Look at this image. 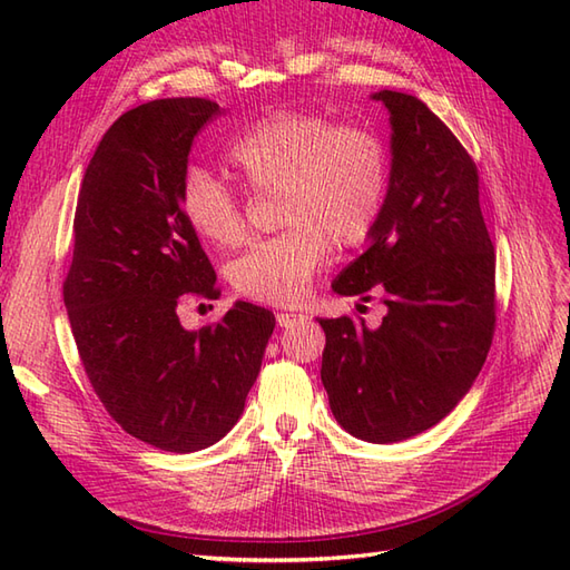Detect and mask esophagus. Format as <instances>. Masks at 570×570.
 <instances>
[{
	"instance_id": "34e87169",
	"label": "esophagus",
	"mask_w": 570,
	"mask_h": 570,
	"mask_svg": "<svg viewBox=\"0 0 570 570\" xmlns=\"http://www.w3.org/2000/svg\"><path fill=\"white\" fill-rule=\"evenodd\" d=\"M301 321H304V316H301V313H288V311L276 313V323L282 325V328H288V325L301 323Z\"/></svg>"
}]
</instances>
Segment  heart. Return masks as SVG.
Instances as JSON below:
<instances>
[{
    "label": "heart",
    "instance_id": "1",
    "mask_svg": "<svg viewBox=\"0 0 570 570\" xmlns=\"http://www.w3.org/2000/svg\"><path fill=\"white\" fill-rule=\"evenodd\" d=\"M227 159L252 193H278L276 223L286 227L227 266L235 292L272 306H298L313 274L335 249H353L377 229L392 188V149L370 125L278 110L229 144ZM180 210L200 239L235 247L245 213L235 190L205 168L180 180Z\"/></svg>",
    "mask_w": 570,
    "mask_h": 570
}]
</instances>
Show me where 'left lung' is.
<instances>
[{
	"label": "left lung",
	"mask_w": 570,
	"mask_h": 570,
	"mask_svg": "<svg viewBox=\"0 0 570 570\" xmlns=\"http://www.w3.org/2000/svg\"><path fill=\"white\" fill-rule=\"evenodd\" d=\"M390 112L392 188L367 249L333 282L341 296H382L380 328L318 318L321 380L335 421L370 443L435 426L475 382L494 333V247L478 166L414 95H372Z\"/></svg>",
	"instance_id": "1"
}]
</instances>
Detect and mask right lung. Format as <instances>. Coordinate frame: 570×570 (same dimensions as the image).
Masks as SVG:
<instances>
[{"label":"right lung","mask_w":570,"mask_h":570,"mask_svg":"<svg viewBox=\"0 0 570 570\" xmlns=\"http://www.w3.org/2000/svg\"><path fill=\"white\" fill-rule=\"evenodd\" d=\"M205 98L139 105L105 131L85 168L63 301L85 374L129 435L168 453L217 443L245 411L274 313L237 301L186 331L178 304L217 298L215 269L180 210Z\"/></svg>","instance_id":"obj_1"}]
</instances>
